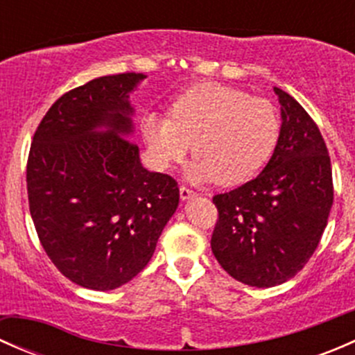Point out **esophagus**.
Returning a JSON list of instances; mask_svg holds the SVG:
<instances>
[{"instance_id": "1", "label": "esophagus", "mask_w": 355, "mask_h": 355, "mask_svg": "<svg viewBox=\"0 0 355 355\" xmlns=\"http://www.w3.org/2000/svg\"><path fill=\"white\" fill-rule=\"evenodd\" d=\"M194 196H196L194 191H191V189H189V187L182 185V187H180V199L182 200H187V199L194 198Z\"/></svg>"}]
</instances>
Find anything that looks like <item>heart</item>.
I'll return each instance as SVG.
<instances>
[{"label":"heart","instance_id":"obj_1","mask_svg":"<svg viewBox=\"0 0 355 355\" xmlns=\"http://www.w3.org/2000/svg\"><path fill=\"white\" fill-rule=\"evenodd\" d=\"M167 116L146 114L141 134L157 168L182 163L192 148L191 177L234 187L250 180L273 156L280 118L268 99L204 82L182 92Z\"/></svg>","mask_w":355,"mask_h":355}]
</instances>
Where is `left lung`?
I'll list each match as a JSON object with an SVG mask.
<instances>
[{
	"mask_svg": "<svg viewBox=\"0 0 355 355\" xmlns=\"http://www.w3.org/2000/svg\"><path fill=\"white\" fill-rule=\"evenodd\" d=\"M282 106L278 144L264 170L213 198L218 209L211 249L225 271L250 287L285 284L307 264L333 204L331 163L306 110L275 87Z\"/></svg>",
	"mask_w": 355,
	"mask_h": 355,
	"instance_id": "obj_1",
	"label": "left lung"
}]
</instances>
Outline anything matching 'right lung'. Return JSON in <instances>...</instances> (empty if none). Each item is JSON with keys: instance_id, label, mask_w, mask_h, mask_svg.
Instances as JSON below:
<instances>
[{"instance_id": "obj_1", "label": "right lung", "mask_w": 355, "mask_h": 355, "mask_svg": "<svg viewBox=\"0 0 355 355\" xmlns=\"http://www.w3.org/2000/svg\"><path fill=\"white\" fill-rule=\"evenodd\" d=\"M142 78L106 75L71 89L32 139L27 194L35 232L62 275L85 288L113 290L141 273L180 199L177 180L146 170L127 139L128 94Z\"/></svg>"}]
</instances>
